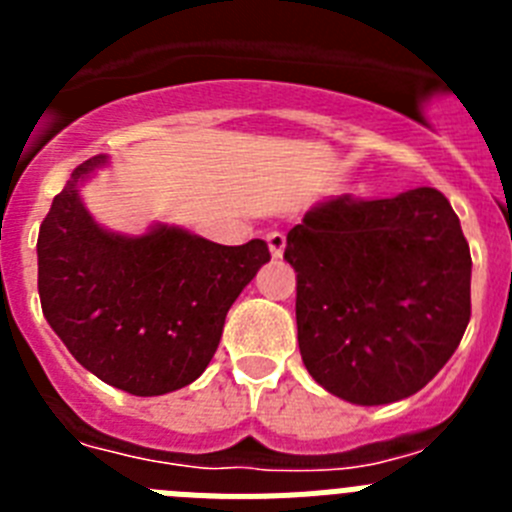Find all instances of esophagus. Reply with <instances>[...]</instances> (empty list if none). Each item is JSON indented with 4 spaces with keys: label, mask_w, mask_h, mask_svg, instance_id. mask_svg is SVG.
I'll list each match as a JSON object with an SVG mask.
<instances>
[{
    "label": "esophagus",
    "mask_w": 512,
    "mask_h": 512,
    "mask_svg": "<svg viewBox=\"0 0 512 512\" xmlns=\"http://www.w3.org/2000/svg\"><path fill=\"white\" fill-rule=\"evenodd\" d=\"M266 243H269V251H271V256H274V259H282L284 246H287V238H284L282 233H277V230H274V233H269V235H266Z\"/></svg>",
    "instance_id": "1"
}]
</instances>
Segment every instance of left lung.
<instances>
[{
    "mask_svg": "<svg viewBox=\"0 0 512 512\" xmlns=\"http://www.w3.org/2000/svg\"><path fill=\"white\" fill-rule=\"evenodd\" d=\"M297 341L307 372L354 405L431 382L472 315V256L449 200L418 187L390 200L341 194L287 233Z\"/></svg>",
    "mask_w": 512,
    "mask_h": 512,
    "instance_id": "obj_1",
    "label": "left lung"
}]
</instances>
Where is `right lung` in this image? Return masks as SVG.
<instances>
[{"instance_id":"add662e5","label":"right lung","mask_w":512,"mask_h":512,"mask_svg":"<svg viewBox=\"0 0 512 512\" xmlns=\"http://www.w3.org/2000/svg\"><path fill=\"white\" fill-rule=\"evenodd\" d=\"M107 156L76 166L38 235L45 320L84 369L138 397L182 390L215 356L225 315L271 259L261 238L220 246L174 225L104 230L79 197Z\"/></svg>"}]
</instances>
